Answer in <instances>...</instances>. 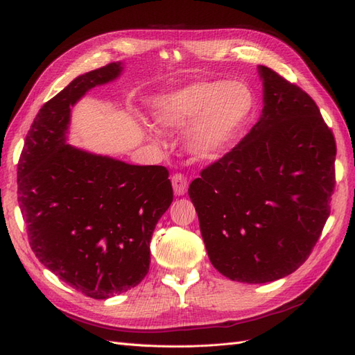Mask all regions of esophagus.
I'll use <instances>...</instances> for the list:
<instances>
[{
    "instance_id": "obj_1",
    "label": "esophagus",
    "mask_w": 355,
    "mask_h": 355,
    "mask_svg": "<svg viewBox=\"0 0 355 355\" xmlns=\"http://www.w3.org/2000/svg\"><path fill=\"white\" fill-rule=\"evenodd\" d=\"M171 185H173V191L176 196H185L188 191V179L184 175L176 173L171 178Z\"/></svg>"
}]
</instances>
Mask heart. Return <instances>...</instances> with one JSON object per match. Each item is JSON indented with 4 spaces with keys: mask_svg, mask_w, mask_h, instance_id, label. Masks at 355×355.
<instances>
[{
    "mask_svg": "<svg viewBox=\"0 0 355 355\" xmlns=\"http://www.w3.org/2000/svg\"><path fill=\"white\" fill-rule=\"evenodd\" d=\"M254 94L243 81H196L157 96L155 123L168 132L188 128L187 151L197 159L222 155L254 111Z\"/></svg>",
    "mask_w": 355,
    "mask_h": 355,
    "instance_id": "b5f03b06",
    "label": "heart"
}]
</instances>
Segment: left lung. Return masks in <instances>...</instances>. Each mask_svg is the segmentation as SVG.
<instances>
[{
    "instance_id": "obj_1",
    "label": "left lung",
    "mask_w": 355,
    "mask_h": 355,
    "mask_svg": "<svg viewBox=\"0 0 355 355\" xmlns=\"http://www.w3.org/2000/svg\"><path fill=\"white\" fill-rule=\"evenodd\" d=\"M259 121L192 180L209 259L232 282L261 284L295 272L313 252L335 189V137L296 84L257 67Z\"/></svg>"
}]
</instances>
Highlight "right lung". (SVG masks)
Instances as JSON below:
<instances>
[{"instance_id":"1","label":"right lung","mask_w":355,"mask_h":355,"mask_svg":"<svg viewBox=\"0 0 355 355\" xmlns=\"http://www.w3.org/2000/svg\"><path fill=\"white\" fill-rule=\"evenodd\" d=\"M123 63L83 73L42 105L17 164V201L38 261L83 295L108 299L149 271L155 225L173 201L163 166H133L75 148L71 108Z\"/></svg>"}]
</instances>
